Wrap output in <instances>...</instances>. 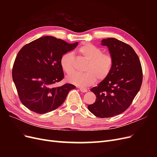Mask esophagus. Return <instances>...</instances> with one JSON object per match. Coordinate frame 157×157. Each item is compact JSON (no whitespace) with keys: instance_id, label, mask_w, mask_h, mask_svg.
<instances>
[{"instance_id":"1","label":"esophagus","mask_w":157,"mask_h":157,"mask_svg":"<svg viewBox=\"0 0 157 157\" xmlns=\"http://www.w3.org/2000/svg\"><path fill=\"white\" fill-rule=\"evenodd\" d=\"M78 88H79L80 91L81 92H87V90L86 88H80V87H78Z\"/></svg>"}]
</instances>
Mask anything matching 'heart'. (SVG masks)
Masks as SVG:
<instances>
[{"label":"heart","instance_id":"obj_1","mask_svg":"<svg viewBox=\"0 0 157 157\" xmlns=\"http://www.w3.org/2000/svg\"><path fill=\"white\" fill-rule=\"evenodd\" d=\"M78 53L88 61L84 68L86 73H73L75 60L72 54H65L60 59L61 67L64 72L69 74L66 80L69 83L78 86L86 87L97 81L106 78L112 69L113 59L109 54H103V50L98 47L90 44H84L78 49Z\"/></svg>","mask_w":157,"mask_h":157}]
</instances>
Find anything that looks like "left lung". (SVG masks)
Here are the masks:
<instances>
[{
	"mask_svg": "<svg viewBox=\"0 0 157 157\" xmlns=\"http://www.w3.org/2000/svg\"><path fill=\"white\" fill-rule=\"evenodd\" d=\"M109 48L113 64L108 77L91 89L96 101L88 110L99 118L120 115L129 107L140 90L143 73L139 57L132 47L115 38L101 40Z\"/></svg>",
	"mask_w": 157,
	"mask_h": 157,
	"instance_id": "1",
	"label": "left lung"
}]
</instances>
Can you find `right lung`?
I'll return each instance as SVG.
<instances>
[{
	"label": "right lung",
	"instance_id": "1",
	"mask_svg": "<svg viewBox=\"0 0 157 157\" xmlns=\"http://www.w3.org/2000/svg\"><path fill=\"white\" fill-rule=\"evenodd\" d=\"M54 36H45L25 45L18 52L12 69V78L21 103L29 110L44 114L62 104L75 86L65 84L54 87L64 77L61 56L75 48Z\"/></svg>",
	"mask_w": 157,
	"mask_h": 157
}]
</instances>
